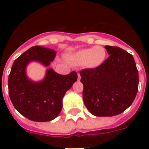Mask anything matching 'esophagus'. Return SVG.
<instances>
[{
    "mask_svg": "<svg viewBox=\"0 0 149 149\" xmlns=\"http://www.w3.org/2000/svg\"><path fill=\"white\" fill-rule=\"evenodd\" d=\"M78 79H80V75H79V73H78Z\"/></svg>",
    "mask_w": 149,
    "mask_h": 149,
    "instance_id": "esophagus-1",
    "label": "esophagus"
}]
</instances>
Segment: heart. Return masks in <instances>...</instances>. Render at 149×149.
I'll list each match as a JSON object with an SVG mask.
<instances>
[{
    "instance_id": "1",
    "label": "heart",
    "mask_w": 149,
    "mask_h": 149,
    "mask_svg": "<svg viewBox=\"0 0 149 149\" xmlns=\"http://www.w3.org/2000/svg\"><path fill=\"white\" fill-rule=\"evenodd\" d=\"M106 56L107 52L104 48L96 46L94 48L79 50L74 55L73 58L78 64H86L89 67L95 68L104 63Z\"/></svg>"
}]
</instances>
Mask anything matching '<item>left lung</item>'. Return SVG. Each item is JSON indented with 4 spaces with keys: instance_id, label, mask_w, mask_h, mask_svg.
Masks as SVG:
<instances>
[{
    "instance_id": "left-lung-1",
    "label": "left lung",
    "mask_w": 149,
    "mask_h": 149,
    "mask_svg": "<svg viewBox=\"0 0 149 149\" xmlns=\"http://www.w3.org/2000/svg\"><path fill=\"white\" fill-rule=\"evenodd\" d=\"M109 57L94 69L80 72L85 106L93 115L112 117L134 101L139 89V72L132 55L117 46L105 45Z\"/></svg>"
}]
</instances>
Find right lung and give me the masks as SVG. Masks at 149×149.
<instances>
[{
  "label": "right lung",
  "mask_w": 149,
  "mask_h": 149,
  "mask_svg": "<svg viewBox=\"0 0 149 149\" xmlns=\"http://www.w3.org/2000/svg\"><path fill=\"white\" fill-rule=\"evenodd\" d=\"M56 52L42 46H33L15 59L8 77V92L15 109L29 120L45 122L53 120L63 107L65 92L77 80V73L60 75L47 69L44 79L36 82L29 79L26 68L31 62L49 66Z\"/></svg>",
  "instance_id": "add662e5"
}]
</instances>
